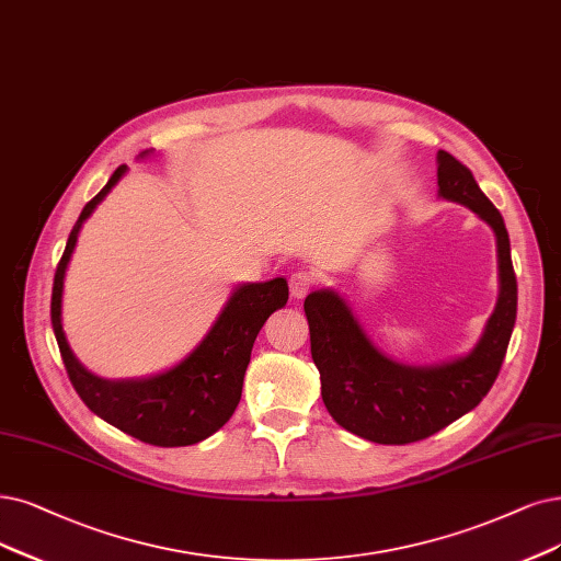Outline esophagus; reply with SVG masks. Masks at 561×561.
<instances>
[{"label": "esophagus", "instance_id": "34e87169", "mask_svg": "<svg viewBox=\"0 0 561 561\" xmlns=\"http://www.w3.org/2000/svg\"><path fill=\"white\" fill-rule=\"evenodd\" d=\"M314 284H317V277L312 273H307V270H296L291 279H288V288H291L294 298H305L309 291H312Z\"/></svg>", "mask_w": 561, "mask_h": 561}]
</instances>
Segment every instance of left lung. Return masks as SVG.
Segmentation results:
<instances>
[{
  "mask_svg": "<svg viewBox=\"0 0 561 561\" xmlns=\"http://www.w3.org/2000/svg\"><path fill=\"white\" fill-rule=\"evenodd\" d=\"M437 163L439 196L467 205L496 236L500 298L479 344L450 363L402 365L369 342L335 291L325 288L305 298L323 404L337 425L375 444L402 446L427 439L479 407L500 375L515 325L517 282L504 219L462 161L439 150Z\"/></svg>",
  "mask_w": 561,
  "mask_h": 561,
  "instance_id": "1",
  "label": "left lung"
}]
</instances>
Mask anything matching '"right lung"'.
<instances>
[{"label": "right lung", "instance_id": "right-lung-1", "mask_svg": "<svg viewBox=\"0 0 561 561\" xmlns=\"http://www.w3.org/2000/svg\"><path fill=\"white\" fill-rule=\"evenodd\" d=\"M124 173H127V165L122 163L106 186L82 207L71 228L53 282L50 321L55 340L69 381L80 400L99 419L131 434L142 444L163 448L192 446L210 437L233 416L242 396V381L249 358H252L254 340L267 317L286 305L288 284L284 277H275L270 282L238 286L224 305L210 333L182 363L161 375L131 381H106L94 377L76 360L65 330H61V291H65L67 265L76 249L80 226L108 196Z\"/></svg>", "mask_w": 561, "mask_h": 561}]
</instances>
